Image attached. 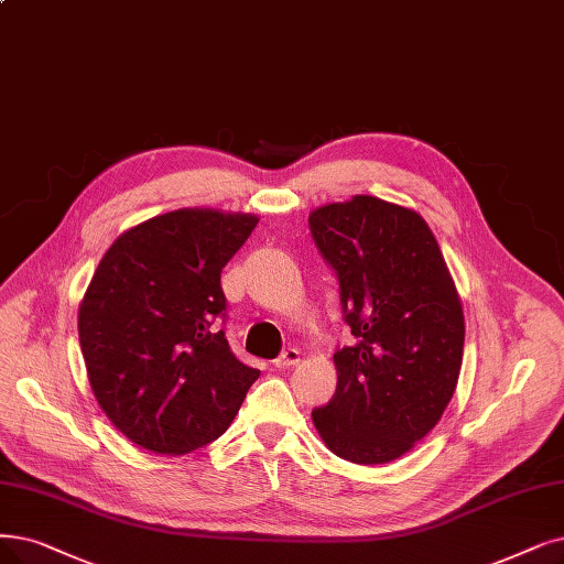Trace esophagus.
I'll use <instances>...</instances> for the list:
<instances>
[{"instance_id": "34e87169", "label": "esophagus", "mask_w": 564, "mask_h": 564, "mask_svg": "<svg viewBox=\"0 0 564 564\" xmlns=\"http://www.w3.org/2000/svg\"><path fill=\"white\" fill-rule=\"evenodd\" d=\"M301 364V351L289 347L284 349L278 358H275V368H291V366H299Z\"/></svg>"}]
</instances>
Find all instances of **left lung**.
<instances>
[{
	"label": "left lung",
	"mask_w": 564,
	"mask_h": 564,
	"mask_svg": "<svg viewBox=\"0 0 564 564\" xmlns=\"http://www.w3.org/2000/svg\"><path fill=\"white\" fill-rule=\"evenodd\" d=\"M314 245L340 282L354 343L333 354L337 387L312 412L335 456L391 463L433 431L463 366L465 317L425 219L377 196L310 215Z\"/></svg>",
	"instance_id": "left-lung-1"
}]
</instances>
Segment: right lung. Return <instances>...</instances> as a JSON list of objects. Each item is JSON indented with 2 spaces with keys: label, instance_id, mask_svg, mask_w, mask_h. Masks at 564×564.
I'll return each instance as SVG.
<instances>
[{
  "label": "right lung",
  "instance_id": "add662e5",
  "mask_svg": "<svg viewBox=\"0 0 564 564\" xmlns=\"http://www.w3.org/2000/svg\"><path fill=\"white\" fill-rule=\"evenodd\" d=\"M259 217L180 208L124 231L78 310L89 387L110 423L148 452L183 456L231 425L259 370L240 364L215 319L221 268Z\"/></svg>",
  "mask_w": 564,
  "mask_h": 564
}]
</instances>
